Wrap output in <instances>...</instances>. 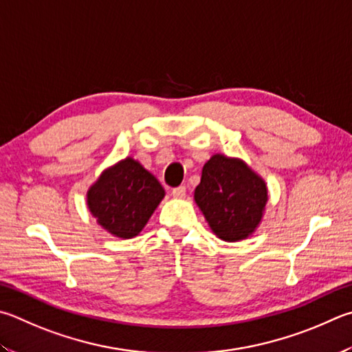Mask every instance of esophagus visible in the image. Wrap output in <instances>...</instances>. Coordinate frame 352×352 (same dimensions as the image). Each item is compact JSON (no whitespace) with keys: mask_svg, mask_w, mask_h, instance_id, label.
I'll return each mask as SVG.
<instances>
[{"mask_svg":"<svg viewBox=\"0 0 352 352\" xmlns=\"http://www.w3.org/2000/svg\"><path fill=\"white\" fill-rule=\"evenodd\" d=\"M172 197H174V198H184V197H186V188L178 186L175 189H172Z\"/></svg>","mask_w":352,"mask_h":352,"instance_id":"1","label":"esophagus"}]
</instances>
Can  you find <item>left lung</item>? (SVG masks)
I'll return each mask as SVG.
<instances>
[{
	"mask_svg": "<svg viewBox=\"0 0 352 352\" xmlns=\"http://www.w3.org/2000/svg\"><path fill=\"white\" fill-rule=\"evenodd\" d=\"M194 200L217 237L245 240L263 219L267 186L240 158L215 154L203 166Z\"/></svg>",
	"mask_w": 352,
	"mask_h": 352,
	"instance_id": "left-lung-1",
	"label": "left lung"
}]
</instances>
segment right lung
<instances>
[{"label": "right lung", "instance_id": "1", "mask_svg": "<svg viewBox=\"0 0 352 352\" xmlns=\"http://www.w3.org/2000/svg\"><path fill=\"white\" fill-rule=\"evenodd\" d=\"M164 198V189L143 164L126 157L104 169L87 190V208L98 225L118 239L143 231Z\"/></svg>", "mask_w": 352, "mask_h": 352}]
</instances>
